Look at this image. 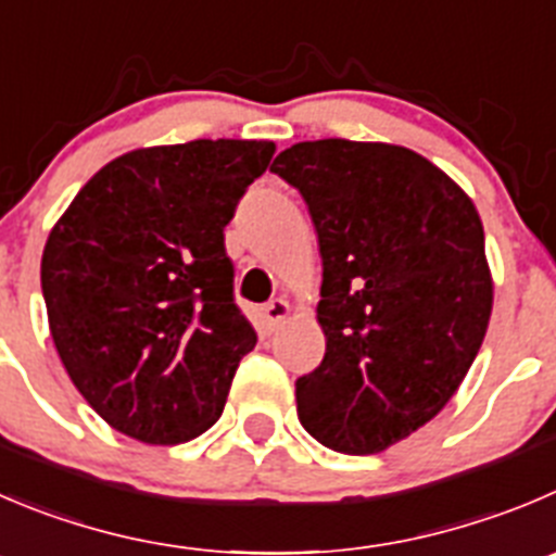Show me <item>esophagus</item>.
I'll return each mask as SVG.
<instances>
[{
  "mask_svg": "<svg viewBox=\"0 0 556 556\" xmlns=\"http://www.w3.org/2000/svg\"><path fill=\"white\" fill-rule=\"evenodd\" d=\"M289 314H292V305H289L287 300H283V298H275V300H269V303L264 305V311H262V316H264V325H267V330H275V327L281 325V321L287 319Z\"/></svg>",
  "mask_w": 556,
  "mask_h": 556,
  "instance_id": "obj_1",
  "label": "esophagus"
}]
</instances>
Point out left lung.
Returning <instances> with one entry per match:
<instances>
[{"label": "left lung", "instance_id": "obj_1", "mask_svg": "<svg viewBox=\"0 0 556 556\" xmlns=\"http://www.w3.org/2000/svg\"><path fill=\"white\" fill-rule=\"evenodd\" d=\"M269 172L300 190L321 253L327 349L298 379L300 422L330 451H384L440 415L478 357L491 316L478 210L395 144L300 141Z\"/></svg>", "mask_w": 556, "mask_h": 556}]
</instances>
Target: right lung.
<instances>
[{
  "mask_svg": "<svg viewBox=\"0 0 556 556\" xmlns=\"http://www.w3.org/2000/svg\"><path fill=\"white\" fill-rule=\"evenodd\" d=\"M273 141L195 139L100 168L40 264L54 346L116 431L177 445L220 417L256 332L235 303L224 229Z\"/></svg>",
  "mask_w": 556,
  "mask_h": 556,
  "instance_id": "right-lung-1",
  "label": "right lung"
}]
</instances>
